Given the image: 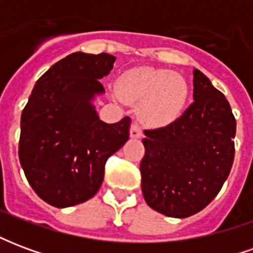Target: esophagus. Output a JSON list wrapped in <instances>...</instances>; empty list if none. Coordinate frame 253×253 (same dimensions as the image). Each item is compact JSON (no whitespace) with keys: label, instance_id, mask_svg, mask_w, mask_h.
<instances>
[{"label":"esophagus","instance_id":"esophagus-1","mask_svg":"<svg viewBox=\"0 0 253 253\" xmlns=\"http://www.w3.org/2000/svg\"><path fill=\"white\" fill-rule=\"evenodd\" d=\"M130 137L131 138H141L142 137V128L139 127L138 123H132L130 128Z\"/></svg>","mask_w":253,"mask_h":253}]
</instances>
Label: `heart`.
<instances>
[{
  "mask_svg": "<svg viewBox=\"0 0 253 253\" xmlns=\"http://www.w3.org/2000/svg\"><path fill=\"white\" fill-rule=\"evenodd\" d=\"M188 93L186 78L165 69L135 67L123 73L118 81L119 97L141 104V119L153 127L175 122L186 107Z\"/></svg>",
  "mask_w": 253,
  "mask_h": 253,
  "instance_id": "heart-1",
  "label": "heart"
}]
</instances>
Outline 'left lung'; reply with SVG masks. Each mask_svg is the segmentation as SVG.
<instances>
[{
    "label": "left lung",
    "instance_id": "1",
    "mask_svg": "<svg viewBox=\"0 0 253 253\" xmlns=\"http://www.w3.org/2000/svg\"><path fill=\"white\" fill-rule=\"evenodd\" d=\"M145 135L139 169L146 203L173 218L203 210L233 165L236 119L226 97L194 69V103L173 123Z\"/></svg>",
    "mask_w": 253,
    "mask_h": 253
}]
</instances>
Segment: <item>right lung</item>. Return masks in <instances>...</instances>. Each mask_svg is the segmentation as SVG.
Masks as SVG:
<instances>
[{
	"label": "right lung",
	"mask_w": 253,
	"mask_h": 253,
	"mask_svg": "<svg viewBox=\"0 0 253 253\" xmlns=\"http://www.w3.org/2000/svg\"><path fill=\"white\" fill-rule=\"evenodd\" d=\"M116 58L73 52L52 65L32 89L21 114L19 159L32 190L54 207L96 195L105 161L127 142L131 119L100 121L93 101L105 92L100 80Z\"/></svg>",
	"instance_id": "add662e5"
}]
</instances>
